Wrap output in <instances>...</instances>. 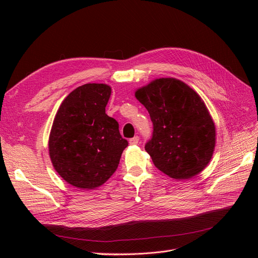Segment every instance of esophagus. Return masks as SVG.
Listing matches in <instances>:
<instances>
[{
    "instance_id": "34e87169",
    "label": "esophagus",
    "mask_w": 258,
    "mask_h": 258,
    "mask_svg": "<svg viewBox=\"0 0 258 258\" xmlns=\"http://www.w3.org/2000/svg\"><path fill=\"white\" fill-rule=\"evenodd\" d=\"M139 137H134L132 139L129 140V144L130 145H137L139 143Z\"/></svg>"
}]
</instances>
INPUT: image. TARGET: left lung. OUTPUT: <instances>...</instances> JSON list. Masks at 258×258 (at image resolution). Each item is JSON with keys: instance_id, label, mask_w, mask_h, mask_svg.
Listing matches in <instances>:
<instances>
[{"instance_id": "left-lung-1", "label": "left lung", "mask_w": 258, "mask_h": 258, "mask_svg": "<svg viewBox=\"0 0 258 258\" xmlns=\"http://www.w3.org/2000/svg\"><path fill=\"white\" fill-rule=\"evenodd\" d=\"M135 96L154 124L145 151L155 167L174 179L204 171L214 153L216 128L198 93L174 77H161L138 88Z\"/></svg>"}]
</instances>
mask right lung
<instances>
[{
  "label": "right lung",
  "mask_w": 258,
  "mask_h": 258,
  "mask_svg": "<svg viewBox=\"0 0 258 258\" xmlns=\"http://www.w3.org/2000/svg\"><path fill=\"white\" fill-rule=\"evenodd\" d=\"M112 93L106 84H85L70 92L53 118L49 157L57 173L76 188L91 190L116 171L128 146L118 122L105 114Z\"/></svg>",
  "instance_id": "right-lung-1"
}]
</instances>
